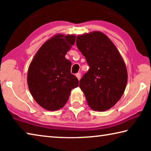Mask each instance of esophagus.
<instances>
[{"label": "esophagus", "mask_w": 151, "mask_h": 151, "mask_svg": "<svg viewBox=\"0 0 151 151\" xmlns=\"http://www.w3.org/2000/svg\"><path fill=\"white\" fill-rule=\"evenodd\" d=\"M76 77H77V78L78 79V81H79L81 79V74L80 73H76Z\"/></svg>", "instance_id": "esophagus-1"}]
</instances>
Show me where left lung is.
Listing matches in <instances>:
<instances>
[{
  "mask_svg": "<svg viewBox=\"0 0 151 151\" xmlns=\"http://www.w3.org/2000/svg\"><path fill=\"white\" fill-rule=\"evenodd\" d=\"M76 46L90 66L79 83L88 105L94 111H107L126 88L128 75L124 60L113 42L100 31L77 36Z\"/></svg>",
  "mask_w": 151,
  "mask_h": 151,
  "instance_id": "8db88e82",
  "label": "left lung"
}]
</instances>
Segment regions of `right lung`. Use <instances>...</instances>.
Wrapping results in <instances>:
<instances>
[{
	"label": "right lung",
	"mask_w": 151,
	"mask_h": 151,
	"mask_svg": "<svg viewBox=\"0 0 151 151\" xmlns=\"http://www.w3.org/2000/svg\"><path fill=\"white\" fill-rule=\"evenodd\" d=\"M76 35L58 34L47 40L30 63L27 73L30 93L40 106L57 111L65 105L70 91L78 86L65 55L75 44Z\"/></svg>",
	"instance_id": "1"
}]
</instances>
